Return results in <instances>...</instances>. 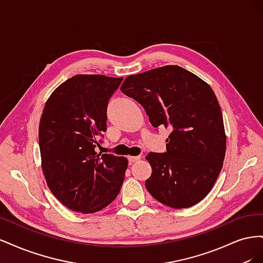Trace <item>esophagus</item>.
Wrapping results in <instances>:
<instances>
[{
    "mask_svg": "<svg viewBox=\"0 0 263 263\" xmlns=\"http://www.w3.org/2000/svg\"><path fill=\"white\" fill-rule=\"evenodd\" d=\"M140 159H141V156H129L128 161H129V163H134V162L140 160Z\"/></svg>",
    "mask_w": 263,
    "mask_h": 263,
    "instance_id": "obj_1",
    "label": "esophagus"
}]
</instances>
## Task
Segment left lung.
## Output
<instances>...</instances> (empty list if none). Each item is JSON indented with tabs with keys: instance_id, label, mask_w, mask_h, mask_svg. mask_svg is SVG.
<instances>
[{
	"instance_id": "obj_1",
	"label": "left lung",
	"mask_w": 263,
	"mask_h": 263,
	"mask_svg": "<svg viewBox=\"0 0 263 263\" xmlns=\"http://www.w3.org/2000/svg\"><path fill=\"white\" fill-rule=\"evenodd\" d=\"M121 91L140 103L154 127H170L166 153H149L146 187L158 202L187 209L210 193L222 168L226 134L212 87L179 66L127 77Z\"/></svg>"
}]
</instances>
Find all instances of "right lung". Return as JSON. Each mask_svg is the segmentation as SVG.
Wrapping results in <instances>:
<instances>
[{
	"instance_id": "right-lung-1",
	"label": "right lung",
	"mask_w": 263,
	"mask_h": 263,
	"mask_svg": "<svg viewBox=\"0 0 263 263\" xmlns=\"http://www.w3.org/2000/svg\"><path fill=\"white\" fill-rule=\"evenodd\" d=\"M123 78L77 74L47 100L39 123V149L47 185L74 212L106 208L121 191L128 160L95 151L106 130V106Z\"/></svg>"
}]
</instances>
